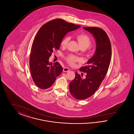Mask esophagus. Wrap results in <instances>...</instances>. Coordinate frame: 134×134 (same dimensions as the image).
I'll list each match as a JSON object with an SVG mask.
<instances>
[{
	"label": "esophagus",
	"mask_w": 134,
	"mask_h": 134,
	"mask_svg": "<svg viewBox=\"0 0 134 134\" xmlns=\"http://www.w3.org/2000/svg\"><path fill=\"white\" fill-rule=\"evenodd\" d=\"M69 71H70V69L69 68H67V67H65L63 69V72H68Z\"/></svg>",
	"instance_id": "obj_1"
}]
</instances>
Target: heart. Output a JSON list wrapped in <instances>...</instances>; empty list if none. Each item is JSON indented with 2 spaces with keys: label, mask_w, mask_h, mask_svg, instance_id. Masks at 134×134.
Wrapping results in <instances>:
<instances>
[{
  "label": "heart",
  "mask_w": 134,
  "mask_h": 134,
  "mask_svg": "<svg viewBox=\"0 0 134 134\" xmlns=\"http://www.w3.org/2000/svg\"><path fill=\"white\" fill-rule=\"evenodd\" d=\"M76 38L79 43V45L81 48H84L85 49L87 48L90 45H91V41L89 36L84 34H80L76 36ZM69 41V37H65L63 38L61 42V46L63 47H66ZM67 62L70 65H74L80 61V59L74 55H69L65 58Z\"/></svg>",
  "instance_id": "obj_1"
}]
</instances>
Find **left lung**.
<instances>
[{"mask_svg": "<svg viewBox=\"0 0 134 134\" xmlns=\"http://www.w3.org/2000/svg\"><path fill=\"white\" fill-rule=\"evenodd\" d=\"M83 29L93 35L96 41L94 55L87 62V65L79 70L86 73L82 78L77 72L75 78L69 84L72 96L78 100L86 99L92 96L98 88L105 76L111 56L110 40L107 33L97 27H84Z\"/></svg>", "mask_w": 134, "mask_h": 134, "instance_id": "1", "label": "left lung"}]
</instances>
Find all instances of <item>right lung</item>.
Listing matches in <instances>:
<instances>
[{
  "instance_id": "right-lung-1",
  "label": "right lung",
  "mask_w": 134,
  "mask_h": 134,
  "mask_svg": "<svg viewBox=\"0 0 134 134\" xmlns=\"http://www.w3.org/2000/svg\"><path fill=\"white\" fill-rule=\"evenodd\" d=\"M79 25L68 23L63 19H53L39 29L33 41L30 58L32 78L38 88L50 87L63 68L58 62H49L54 50H59L62 40L68 32L75 30Z\"/></svg>"
}]
</instances>
